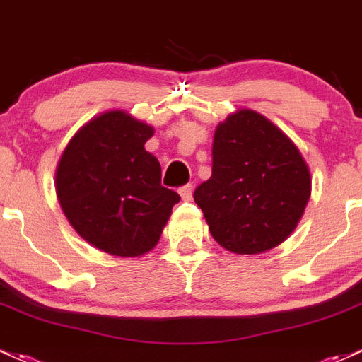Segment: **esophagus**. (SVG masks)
Listing matches in <instances>:
<instances>
[{"label": "esophagus", "instance_id": "34e87169", "mask_svg": "<svg viewBox=\"0 0 362 362\" xmlns=\"http://www.w3.org/2000/svg\"><path fill=\"white\" fill-rule=\"evenodd\" d=\"M192 190H194L192 184H187V185H184V187L178 189V194H180V197L184 201H190L192 199Z\"/></svg>", "mask_w": 362, "mask_h": 362}]
</instances>
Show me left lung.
Here are the masks:
<instances>
[{
	"mask_svg": "<svg viewBox=\"0 0 362 362\" xmlns=\"http://www.w3.org/2000/svg\"><path fill=\"white\" fill-rule=\"evenodd\" d=\"M311 175L296 144L254 110L216 127L211 178L194 190L213 239L235 254L281 244L303 218Z\"/></svg>",
	"mask_w": 362,
	"mask_h": 362,
	"instance_id": "8db88e82",
	"label": "left lung"
}]
</instances>
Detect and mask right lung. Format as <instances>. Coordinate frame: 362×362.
<instances>
[{
  "mask_svg": "<svg viewBox=\"0 0 362 362\" xmlns=\"http://www.w3.org/2000/svg\"><path fill=\"white\" fill-rule=\"evenodd\" d=\"M153 134L127 111H106L71 137L58 163L57 194L66 220L111 256L151 251L180 201L163 187L160 161L144 149Z\"/></svg>",
  "mask_w": 362,
  "mask_h": 362,
  "instance_id": "right-lung-1",
  "label": "right lung"
}]
</instances>
